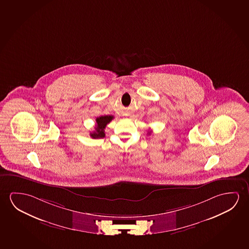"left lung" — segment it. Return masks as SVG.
<instances>
[{
	"mask_svg": "<svg viewBox=\"0 0 249 249\" xmlns=\"http://www.w3.org/2000/svg\"><path fill=\"white\" fill-rule=\"evenodd\" d=\"M151 134V132H149V134Z\"/></svg>",
	"mask_w": 249,
	"mask_h": 249,
	"instance_id": "1",
	"label": "left lung"
}]
</instances>
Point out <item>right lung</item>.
I'll use <instances>...</instances> for the list:
<instances>
[{"mask_svg":"<svg viewBox=\"0 0 249 249\" xmlns=\"http://www.w3.org/2000/svg\"><path fill=\"white\" fill-rule=\"evenodd\" d=\"M114 119L113 115H102L96 119V130L90 133V137L93 139L104 138L105 137L104 128L107 126V123H110Z\"/></svg>","mask_w":249,"mask_h":249,"instance_id":"1","label":"right lung"}]
</instances>
